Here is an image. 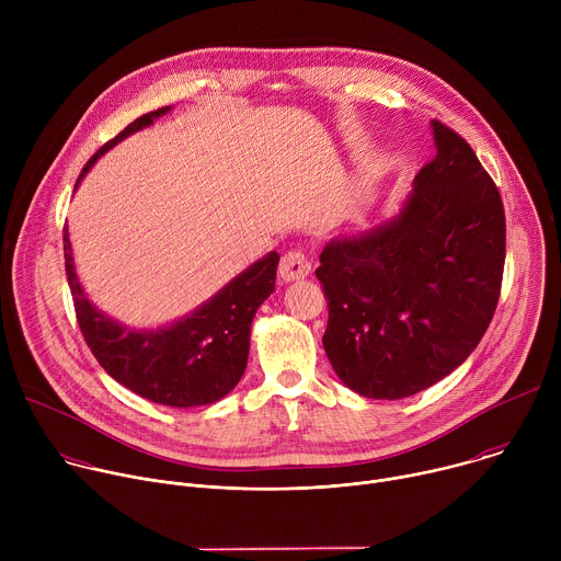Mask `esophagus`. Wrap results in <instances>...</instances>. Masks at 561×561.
Here are the masks:
<instances>
[{"mask_svg": "<svg viewBox=\"0 0 561 561\" xmlns=\"http://www.w3.org/2000/svg\"><path fill=\"white\" fill-rule=\"evenodd\" d=\"M310 260L301 253V251H288L282 262H279V277L284 282H295V279H304L310 273Z\"/></svg>", "mask_w": 561, "mask_h": 561, "instance_id": "1", "label": "esophagus"}]
</instances>
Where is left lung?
Listing matches in <instances>:
<instances>
[{"mask_svg":"<svg viewBox=\"0 0 561 561\" xmlns=\"http://www.w3.org/2000/svg\"><path fill=\"white\" fill-rule=\"evenodd\" d=\"M437 152L402 210L319 255L324 348L337 377L373 399L411 397L453 373L495 314L506 217L468 141L433 119Z\"/></svg>","mask_w":561,"mask_h":561,"instance_id":"1","label":"left lung"}]
</instances>
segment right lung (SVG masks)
I'll return each mask as SVG.
<instances>
[{"label":"right lung","mask_w":561,"mask_h":561,"mask_svg":"<svg viewBox=\"0 0 561 561\" xmlns=\"http://www.w3.org/2000/svg\"><path fill=\"white\" fill-rule=\"evenodd\" d=\"M169 111L171 106H164L130 122L89 159L77 184L100 154ZM64 264L79 331L100 366L122 386L154 404L188 409L215 404L242 379L249 362L253 317L275 290L279 255L268 253L188 317L157 331L126 329L89 301L75 275L66 226Z\"/></svg>","instance_id":"obj_1"}]
</instances>
